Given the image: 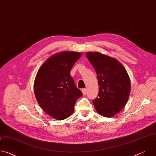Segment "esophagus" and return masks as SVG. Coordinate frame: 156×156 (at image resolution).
<instances>
[{"label": "esophagus", "mask_w": 156, "mask_h": 156, "mask_svg": "<svg viewBox=\"0 0 156 156\" xmlns=\"http://www.w3.org/2000/svg\"><path fill=\"white\" fill-rule=\"evenodd\" d=\"M82 93H83V95H86V89L85 88H84V89H82Z\"/></svg>", "instance_id": "1"}]
</instances>
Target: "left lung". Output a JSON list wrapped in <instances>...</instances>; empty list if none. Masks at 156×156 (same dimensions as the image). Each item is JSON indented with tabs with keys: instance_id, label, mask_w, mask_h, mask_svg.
Wrapping results in <instances>:
<instances>
[{
	"instance_id": "obj_1",
	"label": "left lung",
	"mask_w": 156,
	"mask_h": 156,
	"mask_svg": "<svg viewBox=\"0 0 156 156\" xmlns=\"http://www.w3.org/2000/svg\"><path fill=\"white\" fill-rule=\"evenodd\" d=\"M87 59L94 67L98 80L99 93L93 101L97 112L111 117L126 105L131 84L124 66L115 58L99 52H87Z\"/></svg>"
}]
</instances>
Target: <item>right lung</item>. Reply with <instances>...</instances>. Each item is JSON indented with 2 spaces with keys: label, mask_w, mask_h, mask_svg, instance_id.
I'll return each instance as SVG.
<instances>
[{
  "label": "right lung",
  "mask_w": 156,
  "mask_h": 156,
  "mask_svg": "<svg viewBox=\"0 0 156 156\" xmlns=\"http://www.w3.org/2000/svg\"><path fill=\"white\" fill-rule=\"evenodd\" d=\"M81 54L62 52L49 57L38 70L34 90L41 107L56 120H64L74 110L76 101L83 96L70 71Z\"/></svg>",
  "instance_id": "add662e5"
}]
</instances>
